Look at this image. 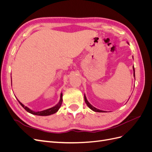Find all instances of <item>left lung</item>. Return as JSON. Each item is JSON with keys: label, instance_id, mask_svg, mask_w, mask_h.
Wrapping results in <instances>:
<instances>
[{"label": "left lung", "instance_id": "left-lung-1", "mask_svg": "<svg viewBox=\"0 0 152 152\" xmlns=\"http://www.w3.org/2000/svg\"><path fill=\"white\" fill-rule=\"evenodd\" d=\"M133 70H134V77H135V72H134V66H133ZM84 99H85V102H86V103L87 104V105L88 106V107L90 108L92 110H93V111L96 112H104V111H102V110H99V109L96 108L95 107H93V106H92V105L88 102V101L87 100L86 96H84Z\"/></svg>", "mask_w": 152, "mask_h": 152}]
</instances>
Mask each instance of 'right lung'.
<instances>
[{
	"instance_id": "right-lung-1",
	"label": "right lung",
	"mask_w": 152,
	"mask_h": 152,
	"mask_svg": "<svg viewBox=\"0 0 152 152\" xmlns=\"http://www.w3.org/2000/svg\"><path fill=\"white\" fill-rule=\"evenodd\" d=\"M62 96H63V94L62 93L61 94V96H60V100H59V102L56 105L54 106V107H52L50 108H49V109H47L45 110H43V111H40V112H34V111H32L31 110H30V108H28V107H25V106L20 101H18L19 102L20 104L22 106L23 108L26 111H27L28 112L31 113V114H34V115H40V116H47V115H50L51 114H53V113H55L56 112H58V110L59 109V108H60L61 105V103H62V102H63V99H62Z\"/></svg>"
}]
</instances>
